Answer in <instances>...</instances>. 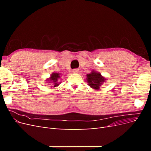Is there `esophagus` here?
Listing matches in <instances>:
<instances>
[{
	"label": "esophagus",
	"mask_w": 151,
	"mask_h": 151,
	"mask_svg": "<svg viewBox=\"0 0 151 151\" xmlns=\"http://www.w3.org/2000/svg\"><path fill=\"white\" fill-rule=\"evenodd\" d=\"M72 72L74 74H77V73L79 72V70L77 69V68H74V69L72 70Z\"/></svg>",
	"instance_id": "34e87169"
}]
</instances>
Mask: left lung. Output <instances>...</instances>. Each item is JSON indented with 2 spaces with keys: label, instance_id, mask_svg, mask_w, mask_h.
Here are the masks:
<instances>
[{
  "label": "left lung",
  "instance_id": "obj_1",
  "mask_svg": "<svg viewBox=\"0 0 151 151\" xmlns=\"http://www.w3.org/2000/svg\"><path fill=\"white\" fill-rule=\"evenodd\" d=\"M86 76V81L88 85L91 88L96 90H99L104 81L106 80L99 72H96L94 70H93L90 74H87Z\"/></svg>",
  "mask_w": 151,
  "mask_h": 151
}]
</instances>
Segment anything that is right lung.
Returning a JSON list of instances; mask_svg holds the SVG:
<instances>
[{
  "instance_id": "1",
  "label": "right lung",
  "mask_w": 151,
  "mask_h": 151,
  "mask_svg": "<svg viewBox=\"0 0 151 151\" xmlns=\"http://www.w3.org/2000/svg\"><path fill=\"white\" fill-rule=\"evenodd\" d=\"M60 78V74H59V73H53L52 74V75L50 76V77L47 79V82H48V83L50 84H53V87H57L58 86L59 84H60V83H58V79ZM53 87V86H52Z\"/></svg>"
}]
</instances>
